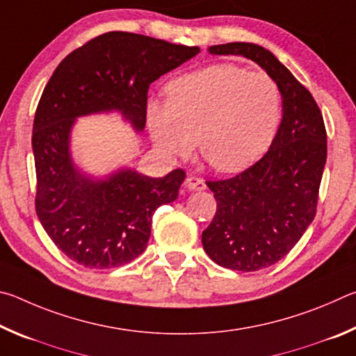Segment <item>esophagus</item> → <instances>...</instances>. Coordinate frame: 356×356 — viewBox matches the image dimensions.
<instances>
[{
    "label": "esophagus",
    "mask_w": 356,
    "mask_h": 356,
    "mask_svg": "<svg viewBox=\"0 0 356 356\" xmlns=\"http://www.w3.org/2000/svg\"><path fill=\"white\" fill-rule=\"evenodd\" d=\"M185 188L190 190V191H202L206 190V184H204V180L196 177V176H188L185 179Z\"/></svg>",
    "instance_id": "obj_1"
}]
</instances>
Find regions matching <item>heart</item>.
<instances>
[{
    "instance_id": "obj_1",
    "label": "heart",
    "mask_w": 356,
    "mask_h": 356,
    "mask_svg": "<svg viewBox=\"0 0 356 356\" xmlns=\"http://www.w3.org/2000/svg\"><path fill=\"white\" fill-rule=\"evenodd\" d=\"M166 100H150V138L166 159L195 149L218 172H238L267 152L281 122V92L264 72L212 64L174 78Z\"/></svg>"
}]
</instances>
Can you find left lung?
I'll use <instances>...</instances> for the list:
<instances>
[{"label":"left lung","instance_id":"1","mask_svg":"<svg viewBox=\"0 0 356 356\" xmlns=\"http://www.w3.org/2000/svg\"><path fill=\"white\" fill-rule=\"evenodd\" d=\"M209 53L254 61L282 97V119L267 154L236 177L206 182L216 212L202 232L204 251L221 267L256 272L284 257L314 220L327 130L314 97L272 51L231 42L210 47Z\"/></svg>","mask_w":356,"mask_h":356}]
</instances>
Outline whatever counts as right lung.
Masks as SVG:
<instances>
[{
  "mask_svg": "<svg viewBox=\"0 0 356 356\" xmlns=\"http://www.w3.org/2000/svg\"><path fill=\"white\" fill-rule=\"evenodd\" d=\"M197 53L200 47L113 31L76 48L53 72L33 125L35 213L74 262L102 270L134 261L146 250L154 212L177 200L185 179L182 170L149 177L131 168L88 176L70 154L76 118L118 111L143 131L150 84Z\"/></svg>",
  "mask_w": 356,
  "mask_h": 356,
  "instance_id": "obj_1",
  "label": "right lung"
}]
</instances>
